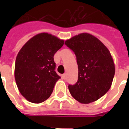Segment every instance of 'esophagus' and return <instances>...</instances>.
<instances>
[{"instance_id": "obj_1", "label": "esophagus", "mask_w": 129, "mask_h": 129, "mask_svg": "<svg viewBox=\"0 0 129 129\" xmlns=\"http://www.w3.org/2000/svg\"><path fill=\"white\" fill-rule=\"evenodd\" d=\"M61 78L65 80V79L66 78V74H63L61 75Z\"/></svg>"}]
</instances>
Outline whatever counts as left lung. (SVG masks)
Listing matches in <instances>:
<instances>
[{
	"label": "left lung",
	"mask_w": 129,
	"mask_h": 129,
	"mask_svg": "<svg viewBox=\"0 0 129 129\" xmlns=\"http://www.w3.org/2000/svg\"><path fill=\"white\" fill-rule=\"evenodd\" d=\"M65 44L74 52L78 66V80L69 85L71 95L82 104L103 96L112 85L115 73L113 59L107 47L89 33H80Z\"/></svg>",
	"instance_id": "left-lung-1"
}]
</instances>
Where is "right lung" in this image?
<instances>
[{
	"label": "right lung",
	"instance_id": "obj_1",
	"mask_svg": "<svg viewBox=\"0 0 129 129\" xmlns=\"http://www.w3.org/2000/svg\"><path fill=\"white\" fill-rule=\"evenodd\" d=\"M64 41L54 35L41 33L35 35L17 54L15 78L19 92L33 103L44 102L51 96L60 76L55 71L54 54Z\"/></svg>",
	"mask_w": 129,
	"mask_h": 129
}]
</instances>
